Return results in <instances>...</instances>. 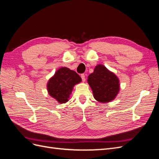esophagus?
<instances>
[{"instance_id":"34e87169","label":"esophagus","mask_w":159,"mask_h":159,"mask_svg":"<svg viewBox=\"0 0 159 159\" xmlns=\"http://www.w3.org/2000/svg\"><path fill=\"white\" fill-rule=\"evenodd\" d=\"M81 80H82L83 81H85V74H81Z\"/></svg>"}]
</instances>
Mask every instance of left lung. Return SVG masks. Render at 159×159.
Instances as JSON below:
<instances>
[{
	"label": "left lung",
	"instance_id": "obj_1",
	"mask_svg": "<svg viewBox=\"0 0 159 159\" xmlns=\"http://www.w3.org/2000/svg\"><path fill=\"white\" fill-rule=\"evenodd\" d=\"M88 82L92 89L94 98L102 103L113 100L119 90L117 76L103 65L95 67L93 73L88 76Z\"/></svg>",
	"mask_w": 159,
	"mask_h": 159
}]
</instances>
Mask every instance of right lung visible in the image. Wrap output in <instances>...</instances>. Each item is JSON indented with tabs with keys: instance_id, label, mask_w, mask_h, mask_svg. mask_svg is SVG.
Returning a JSON list of instances; mask_svg holds the SVG:
<instances>
[{
	"instance_id": "1",
	"label": "right lung",
	"mask_w": 159,
	"mask_h": 159,
	"mask_svg": "<svg viewBox=\"0 0 159 159\" xmlns=\"http://www.w3.org/2000/svg\"><path fill=\"white\" fill-rule=\"evenodd\" d=\"M81 81L75 71L68 68L57 70L54 77L49 80L47 88L49 94L60 103L68 102L74 85Z\"/></svg>"
}]
</instances>
